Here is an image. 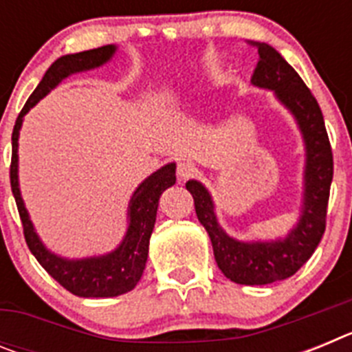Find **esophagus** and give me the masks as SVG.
I'll return each mask as SVG.
<instances>
[{
    "label": "esophagus",
    "mask_w": 352,
    "mask_h": 352,
    "mask_svg": "<svg viewBox=\"0 0 352 352\" xmlns=\"http://www.w3.org/2000/svg\"><path fill=\"white\" fill-rule=\"evenodd\" d=\"M176 170H178V178L183 179V182L194 178L195 174H197V169H195V166L190 164V162H179L178 169Z\"/></svg>",
    "instance_id": "1"
}]
</instances>
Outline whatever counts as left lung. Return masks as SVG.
<instances>
[{
	"label": "left lung",
	"instance_id": "1",
	"mask_svg": "<svg viewBox=\"0 0 352 352\" xmlns=\"http://www.w3.org/2000/svg\"><path fill=\"white\" fill-rule=\"evenodd\" d=\"M257 47L259 61L252 84L273 89L276 98L294 114L307 148L303 210L298 226L285 239L270 243H241L222 231L213 213V201L199 182L186 183L194 197L199 222L208 231L214 261L227 278L241 285H264L285 280L303 266L321 241L326 229L329 186L333 179V153L321 107L298 72L272 45L248 42Z\"/></svg>",
	"mask_w": 352,
	"mask_h": 352
}]
</instances>
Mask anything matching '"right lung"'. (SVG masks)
<instances>
[{"instance_id":"right-lung-1","label":"right lung","mask_w":352,"mask_h":352,"mask_svg":"<svg viewBox=\"0 0 352 352\" xmlns=\"http://www.w3.org/2000/svg\"><path fill=\"white\" fill-rule=\"evenodd\" d=\"M116 47L114 45H104L98 49L77 52V54L61 56L60 60L49 67L43 79L31 93L28 102L24 104L23 111L19 113L15 120L14 132H12V164H10V185L12 194L15 197L19 217L23 222L24 239L31 254L36 257L42 268L49 273L60 285L67 291L80 298H113L132 291L138 282L141 280L144 272L146 259H148L149 236L153 232L155 220H157L158 199L162 192L176 183V166L167 164L166 167L158 169L149 178L139 185L133 192L129 206V229H126L125 239L114 252L102 257H89V259L68 261L54 256L47 248L43 247L42 241L36 236L33 223H31L28 211L24 208L23 197L19 192L17 182V139L19 130L23 125L24 114L30 111L40 98L47 95L56 84L61 82L65 77L76 72L89 70L104 65L111 60Z\"/></svg>"}]
</instances>
